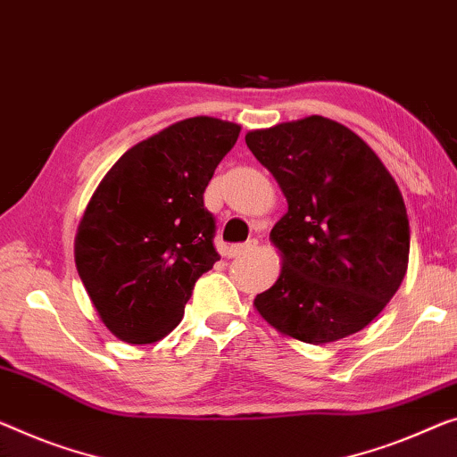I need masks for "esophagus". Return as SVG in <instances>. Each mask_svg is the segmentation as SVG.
<instances>
[{
  "label": "esophagus",
  "instance_id": "1",
  "mask_svg": "<svg viewBox=\"0 0 457 457\" xmlns=\"http://www.w3.org/2000/svg\"><path fill=\"white\" fill-rule=\"evenodd\" d=\"M256 248V240H250L246 244H237V246H231L228 250V256L229 258H236V256H242V254H248V252H252Z\"/></svg>",
  "mask_w": 457,
  "mask_h": 457
}]
</instances>
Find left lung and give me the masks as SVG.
I'll use <instances>...</instances> for the list:
<instances>
[{
  "label": "left lung",
  "instance_id": "8db88e82",
  "mask_svg": "<svg viewBox=\"0 0 457 457\" xmlns=\"http://www.w3.org/2000/svg\"><path fill=\"white\" fill-rule=\"evenodd\" d=\"M246 145L287 199L270 229L281 275L256 295V312L310 345L363 330L408 269L411 228L394 176L355 131L320 114L248 131Z\"/></svg>",
  "mask_w": 457,
  "mask_h": 457
}]
</instances>
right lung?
I'll list each match as a JSON object with an SVG mask.
<instances>
[{"mask_svg": "<svg viewBox=\"0 0 457 457\" xmlns=\"http://www.w3.org/2000/svg\"><path fill=\"white\" fill-rule=\"evenodd\" d=\"M240 129L213 117L174 122L127 149L94 190L76 267L119 340L149 345L170 335L196 278L220 261L203 193Z\"/></svg>", "mask_w": 457, "mask_h": 457, "instance_id": "right-lung-1", "label": "right lung"}]
</instances>
